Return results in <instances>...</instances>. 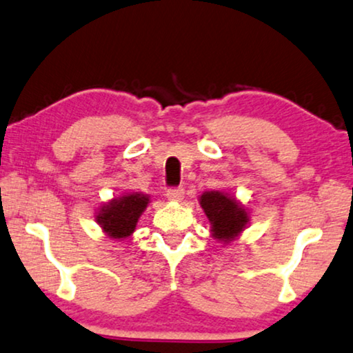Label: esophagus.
I'll use <instances>...</instances> for the list:
<instances>
[{
  "label": "esophagus",
  "instance_id": "1",
  "mask_svg": "<svg viewBox=\"0 0 353 353\" xmlns=\"http://www.w3.org/2000/svg\"><path fill=\"white\" fill-rule=\"evenodd\" d=\"M168 200L171 201H181L183 198V188L182 187H171L166 193Z\"/></svg>",
  "mask_w": 353,
  "mask_h": 353
}]
</instances>
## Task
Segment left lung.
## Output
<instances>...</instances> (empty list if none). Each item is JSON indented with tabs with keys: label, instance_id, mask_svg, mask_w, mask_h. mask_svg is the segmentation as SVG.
Segmentation results:
<instances>
[{
	"label": "left lung",
	"instance_id": "left-lung-1",
	"mask_svg": "<svg viewBox=\"0 0 353 353\" xmlns=\"http://www.w3.org/2000/svg\"><path fill=\"white\" fill-rule=\"evenodd\" d=\"M200 205L211 222L212 236L219 241L235 240L250 222L245 208L227 193L205 192L200 196Z\"/></svg>",
	"mask_w": 353,
	"mask_h": 353
}]
</instances>
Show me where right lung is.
Here are the masks:
<instances>
[{
  "label": "right lung",
  "mask_w": 353,
  "mask_h": 353,
  "mask_svg": "<svg viewBox=\"0 0 353 353\" xmlns=\"http://www.w3.org/2000/svg\"><path fill=\"white\" fill-rule=\"evenodd\" d=\"M148 205V196L143 193H126L113 198L97 212V222L110 238H126L136 230L137 221Z\"/></svg>",
  "instance_id": "1"
}]
</instances>
